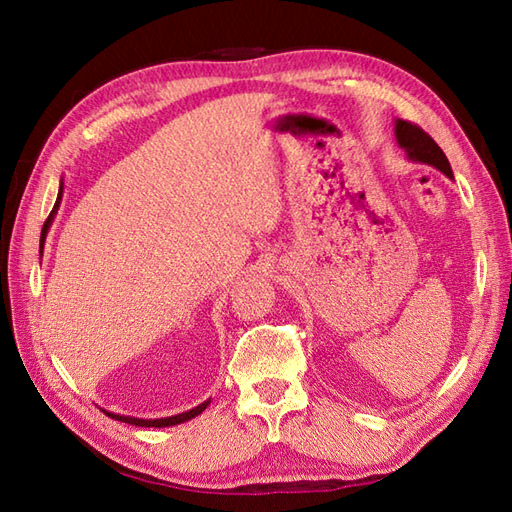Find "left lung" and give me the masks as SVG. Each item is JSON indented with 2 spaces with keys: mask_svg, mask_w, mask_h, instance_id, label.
<instances>
[{
  "mask_svg": "<svg viewBox=\"0 0 512 512\" xmlns=\"http://www.w3.org/2000/svg\"><path fill=\"white\" fill-rule=\"evenodd\" d=\"M395 141L401 149H404L406 158L410 162L433 166L438 168L440 173H444L448 179H453V170L444 156V151L427 132H423L418 126H412V123L404 119H395Z\"/></svg>",
  "mask_w": 512,
  "mask_h": 512,
  "instance_id": "left-lung-1",
  "label": "left lung"
}]
</instances>
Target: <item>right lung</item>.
Returning a JSON list of instances; mask_svg holds the SVG:
<instances>
[{
    "instance_id": "1",
    "label": "right lung",
    "mask_w": 512,
    "mask_h": 512,
    "mask_svg": "<svg viewBox=\"0 0 512 512\" xmlns=\"http://www.w3.org/2000/svg\"><path fill=\"white\" fill-rule=\"evenodd\" d=\"M61 196H64V179L59 181V194H57V200H55V207H53V211H51V215H49V220L44 222L42 237H40L42 245H44V239H46V232H49V228H51V224H53V220H55V215H57V209H59V205H61ZM209 404H211V399L203 401V404L192 408V410H188V412L173 414V416H164V418H136V416H126V414H117V412H108V410H102V412H106V416L115 418V421L128 423V425H136V427H173V425H181V423H185V421H192V418H196L198 414H203Z\"/></svg>"
}]
</instances>
